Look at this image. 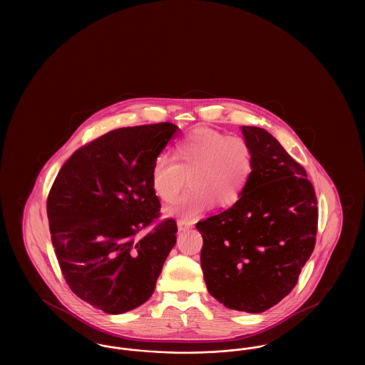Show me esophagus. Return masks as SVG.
Returning a JSON list of instances; mask_svg holds the SVG:
<instances>
[{
    "label": "esophagus",
    "mask_w": 365,
    "mask_h": 365,
    "mask_svg": "<svg viewBox=\"0 0 365 365\" xmlns=\"http://www.w3.org/2000/svg\"><path fill=\"white\" fill-rule=\"evenodd\" d=\"M190 227V225H187V223H183V222H178V228H179V231H185V230H189Z\"/></svg>",
    "instance_id": "34e87169"
}]
</instances>
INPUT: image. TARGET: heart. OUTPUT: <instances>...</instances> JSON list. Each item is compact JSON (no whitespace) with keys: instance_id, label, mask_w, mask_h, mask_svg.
Instances as JSON below:
<instances>
[{"instance_id":"b5f03b06","label":"heart","mask_w":365,"mask_h":365,"mask_svg":"<svg viewBox=\"0 0 365 365\" xmlns=\"http://www.w3.org/2000/svg\"><path fill=\"white\" fill-rule=\"evenodd\" d=\"M255 170V153L241 137L197 127L179 139L173 148V160L157 157L150 171V183L157 198L173 204L186 186L187 191L168 215L191 223L217 204L220 208L235 205Z\"/></svg>"}]
</instances>
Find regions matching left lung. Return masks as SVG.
<instances>
[{
	"label": "left lung",
	"instance_id": "obj_1",
	"mask_svg": "<svg viewBox=\"0 0 365 365\" xmlns=\"http://www.w3.org/2000/svg\"><path fill=\"white\" fill-rule=\"evenodd\" d=\"M255 170L241 200L197 223L208 292L225 307L260 313L294 289L317 234V198L305 168L268 131L243 125Z\"/></svg>",
	"mask_w": 365,
	"mask_h": 365
}]
</instances>
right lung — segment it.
<instances>
[{
	"label": "right lung",
	"instance_id": "obj_1",
	"mask_svg": "<svg viewBox=\"0 0 365 365\" xmlns=\"http://www.w3.org/2000/svg\"><path fill=\"white\" fill-rule=\"evenodd\" d=\"M176 128L157 123L109 131L75 150L53 182L46 210L61 274L73 294L105 313L148 301L176 243V222H158L150 183Z\"/></svg>",
	"mask_w": 365,
	"mask_h": 365
}]
</instances>
